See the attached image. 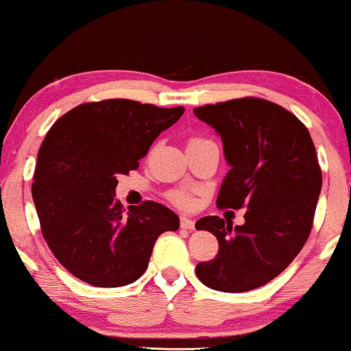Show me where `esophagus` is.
Returning a JSON list of instances; mask_svg holds the SVG:
<instances>
[{
  "label": "esophagus",
  "instance_id": "34e87169",
  "mask_svg": "<svg viewBox=\"0 0 351 351\" xmlns=\"http://www.w3.org/2000/svg\"><path fill=\"white\" fill-rule=\"evenodd\" d=\"M180 224H181V228L188 229V231H193V229H195V221H193L191 217L181 216L180 217Z\"/></svg>",
  "mask_w": 351,
  "mask_h": 351
}]
</instances>
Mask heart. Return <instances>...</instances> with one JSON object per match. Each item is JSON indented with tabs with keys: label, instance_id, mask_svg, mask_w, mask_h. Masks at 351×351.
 <instances>
[{
	"label": "heart",
	"instance_id": "b5f03b06",
	"mask_svg": "<svg viewBox=\"0 0 351 351\" xmlns=\"http://www.w3.org/2000/svg\"><path fill=\"white\" fill-rule=\"evenodd\" d=\"M198 142H204V140H199V138H195L191 140L188 145L191 143H198ZM171 199L175 201L178 206H189V203H191V198H189V195H186V193H175V195L171 196Z\"/></svg>",
	"mask_w": 351,
	"mask_h": 351
}]
</instances>
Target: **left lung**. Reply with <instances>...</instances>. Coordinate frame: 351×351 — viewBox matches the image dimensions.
Masks as SVG:
<instances>
[{"label": "left lung", "instance_id": "obj_1", "mask_svg": "<svg viewBox=\"0 0 351 351\" xmlns=\"http://www.w3.org/2000/svg\"><path fill=\"white\" fill-rule=\"evenodd\" d=\"M193 114L221 136L229 165L216 204L247 208L243 226L217 216L196 223L219 243L196 276L219 292L252 291L279 276L310 234L322 189L315 147L307 127L269 100L234 99Z\"/></svg>", "mask_w": 351, "mask_h": 351}]
</instances>
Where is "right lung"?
Listing matches in <instances>:
<instances>
[{
	"label": "right lung",
	"mask_w": 351,
	"mask_h": 351,
	"mask_svg": "<svg viewBox=\"0 0 351 351\" xmlns=\"http://www.w3.org/2000/svg\"><path fill=\"white\" fill-rule=\"evenodd\" d=\"M183 112L108 99L72 108L47 132L33 199L44 239L72 276L95 287L132 284L147 271L158 236L180 228V217L155 201L123 213L115 188Z\"/></svg>",
	"instance_id": "right-lung-1"
}]
</instances>
